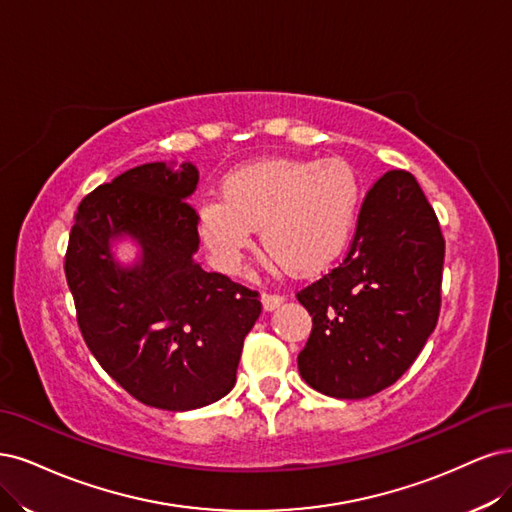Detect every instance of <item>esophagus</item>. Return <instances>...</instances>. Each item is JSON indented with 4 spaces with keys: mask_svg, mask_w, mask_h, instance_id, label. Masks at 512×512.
Wrapping results in <instances>:
<instances>
[{
    "mask_svg": "<svg viewBox=\"0 0 512 512\" xmlns=\"http://www.w3.org/2000/svg\"><path fill=\"white\" fill-rule=\"evenodd\" d=\"M283 302H285V295H278V293H263L261 295V304H263V310H266V312H272Z\"/></svg>",
    "mask_w": 512,
    "mask_h": 512,
    "instance_id": "34e87169",
    "label": "esophagus"
}]
</instances>
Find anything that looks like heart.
<instances>
[{"label":"heart","mask_w":512,"mask_h":512,"mask_svg":"<svg viewBox=\"0 0 512 512\" xmlns=\"http://www.w3.org/2000/svg\"><path fill=\"white\" fill-rule=\"evenodd\" d=\"M364 187L342 159H263L223 180V197L200 206V234L223 272H238L253 229L274 263L317 274L349 246Z\"/></svg>","instance_id":"obj_1"}]
</instances>
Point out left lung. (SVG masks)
Listing matches in <instances>:
<instances>
[{"label":"left lung","instance_id":"obj_1","mask_svg":"<svg viewBox=\"0 0 512 512\" xmlns=\"http://www.w3.org/2000/svg\"><path fill=\"white\" fill-rule=\"evenodd\" d=\"M444 240L410 172L378 178L361 204L351 251L298 293L312 332L298 355L304 381L361 400L412 366L440 312Z\"/></svg>","mask_w":512,"mask_h":512}]
</instances>
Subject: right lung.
Wrapping results in <instances>:
<instances>
[{
	"instance_id": "1",
	"label": "right lung",
	"mask_w": 512,
	"mask_h": 512,
	"mask_svg": "<svg viewBox=\"0 0 512 512\" xmlns=\"http://www.w3.org/2000/svg\"><path fill=\"white\" fill-rule=\"evenodd\" d=\"M191 161H153L80 202L65 278L89 351L146 406L185 412L234 389L246 334L261 315L257 291L195 261ZM127 239L131 262L116 249Z\"/></svg>"
}]
</instances>
